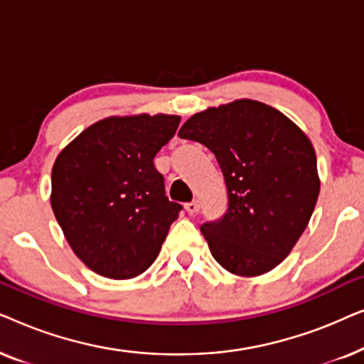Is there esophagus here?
<instances>
[{
  "label": "esophagus",
  "mask_w": 364,
  "mask_h": 364,
  "mask_svg": "<svg viewBox=\"0 0 364 364\" xmlns=\"http://www.w3.org/2000/svg\"><path fill=\"white\" fill-rule=\"evenodd\" d=\"M186 210L191 213V215H196V213L200 210V203H198L197 200L188 202V203H186Z\"/></svg>",
  "instance_id": "obj_1"
}]
</instances>
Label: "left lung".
Listing matches in <instances>:
<instances>
[{
    "label": "left lung",
    "mask_w": 364,
    "mask_h": 364,
    "mask_svg": "<svg viewBox=\"0 0 364 364\" xmlns=\"http://www.w3.org/2000/svg\"><path fill=\"white\" fill-rule=\"evenodd\" d=\"M178 136L210 149L225 177V215L200 227L212 257L238 277L280 265L305 232L320 193L306 134L275 107L238 99L193 114Z\"/></svg>",
    "instance_id": "left-lung-1"
}]
</instances>
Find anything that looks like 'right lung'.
I'll use <instances>...</instances> for the list:
<instances>
[{
  "mask_svg": "<svg viewBox=\"0 0 364 364\" xmlns=\"http://www.w3.org/2000/svg\"><path fill=\"white\" fill-rule=\"evenodd\" d=\"M168 114L111 116L59 152L51 207L64 237L87 268L129 280L152 265L182 205L166 196L154 157L176 134Z\"/></svg>",
  "mask_w": 364,
  "mask_h": 364,
  "instance_id": "add662e5",
  "label": "right lung"
}]
</instances>
